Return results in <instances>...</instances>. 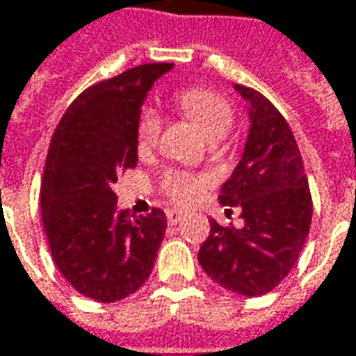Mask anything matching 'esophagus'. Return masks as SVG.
Segmentation results:
<instances>
[{"label": "esophagus", "instance_id": "esophagus-1", "mask_svg": "<svg viewBox=\"0 0 356 356\" xmlns=\"http://www.w3.org/2000/svg\"><path fill=\"white\" fill-rule=\"evenodd\" d=\"M184 216H186V211H182V209H168V211H166V219H168V223H170V225L180 223Z\"/></svg>", "mask_w": 356, "mask_h": 356}]
</instances>
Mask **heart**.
I'll list each match as a JSON object with an SVG mask.
<instances>
[{"mask_svg": "<svg viewBox=\"0 0 356 356\" xmlns=\"http://www.w3.org/2000/svg\"><path fill=\"white\" fill-rule=\"evenodd\" d=\"M178 106L186 115L194 121L209 143L223 140L231 133L235 115L233 107L225 97L204 88H188L178 94ZM162 119L154 109H143L137 123V147L140 152L150 150L161 137ZM207 180L184 170H168L162 176V190L174 202L188 204L204 192Z\"/></svg>", "mask_w": 356, "mask_h": 356, "instance_id": "heart-1", "label": "heart"}]
</instances>
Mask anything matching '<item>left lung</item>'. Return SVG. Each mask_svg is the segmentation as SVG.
Listing matches in <instances>:
<instances>
[{"mask_svg":"<svg viewBox=\"0 0 356 356\" xmlns=\"http://www.w3.org/2000/svg\"><path fill=\"white\" fill-rule=\"evenodd\" d=\"M235 90L249 102L250 127L239 164L221 186L219 204L239 207L243 227H223L211 219L197 261L221 288L257 298L294 268L312 225V195L282 113L257 90L239 83Z\"/></svg>","mask_w":356,"mask_h":356,"instance_id":"8db88e82","label":"left lung"}]
</instances>
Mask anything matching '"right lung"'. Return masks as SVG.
Wrapping results in <instances>:
<instances>
[{
    "instance_id": "add662e5",
    "label": "right lung",
    "mask_w": 356,
    "mask_h": 356,
    "mask_svg": "<svg viewBox=\"0 0 356 356\" xmlns=\"http://www.w3.org/2000/svg\"><path fill=\"white\" fill-rule=\"evenodd\" d=\"M174 64H143L74 99L50 140L40 186L54 264L76 292L117 302L149 280L166 216L117 209V174L137 166V123L154 80Z\"/></svg>"
}]
</instances>
